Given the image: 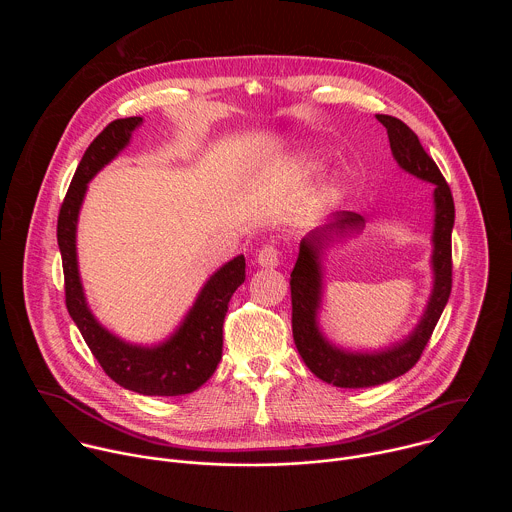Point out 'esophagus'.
Masks as SVG:
<instances>
[{
  "instance_id": "34e87169",
  "label": "esophagus",
  "mask_w": 512,
  "mask_h": 512,
  "mask_svg": "<svg viewBox=\"0 0 512 512\" xmlns=\"http://www.w3.org/2000/svg\"><path fill=\"white\" fill-rule=\"evenodd\" d=\"M257 263L261 267H267V269L277 267L279 265V251H277V247H273V245L261 247L259 253H257Z\"/></svg>"
}]
</instances>
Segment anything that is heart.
<instances>
[{
    "mask_svg": "<svg viewBox=\"0 0 512 512\" xmlns=\"http://www.w3.org/2000/svg\"><path fill=\"white\" fill-rule=\"evenodd\" d=\"M336 194H338L336 186H328V188H326V198H336Z\"/></svg>",
    "mask_w": 512,
    "mask_h": 512,
    "instance_id": "obj_1",
    "label": "heart"
}]
</instances>
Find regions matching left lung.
<instances>
[{
    "instance_id": "8db88e82",
    "label": "left lung",
    "mask_w": 512,
    "mask_h": 512,
    "mask_svg": "<svg viewBox=\"0 0 512 512\" xmlns=\"http://www.w3.org/2000/svg\"><path fill=\"white\" fill-rule=\"evenodd\" d=\"M387 127L391 152L397 164L411 176L435 186V225H433V289L427 308L413 332L375 352H350L334 346L324 338L318 326V310L322 304V265L320 255L336 237L362 231L364 218L350 210L334 212L330 221L300 243V255L291 271V330L294 342L306 367L324 383L342 389L375 387L405 375L415 367L431 332L440 320L452 291V229H454V198L440 168L427 156L419 137L397 117L377 115Z\"/></svg>"
}]
</instances>
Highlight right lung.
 <instances>
[{
	"label": "right lung",
	"instance_id": "right-lung-1",
	"mask_svg": "<svg viewBox=\"0 0 512 512\" xmlns=\"http://www.w3.org/2000/svg\"><path fill=\"white\" fill-rule=\"evenodd\" d=\"M141 117L111 121L87 148L58 214V247L64 269V296L75 320L103 371L123 389L150 397H178L202 387L223 356V324L231 296L245 281V257L237 255L216 269L178 326L162 344L139 346L121 340L93 316L77 261V223L87 184L129 143Z\"/></svg>",
	"mask_w": 512,
	"mask_h": 512
}]
</instances>
